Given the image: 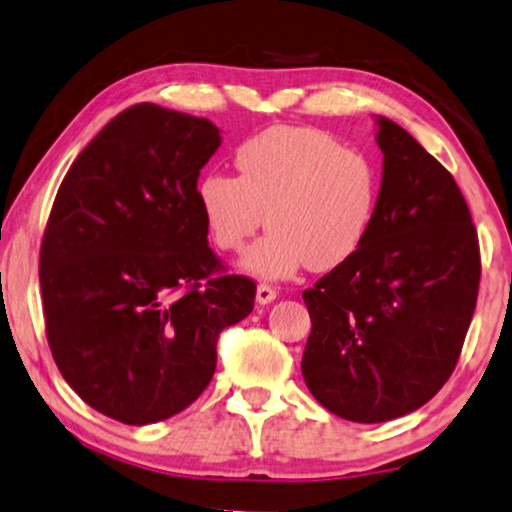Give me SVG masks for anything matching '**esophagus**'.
Masks as SVG:
<instances>
[{"label":"esophagus","instance_id":"esophagus-1","mask_svg":"<svg viewBox=\"0 0 512 512\" xmlns=\"http://www.w3.org/2000/svg\"><path fill=\"white\" fill-rule=\"evenodd\" d=\"M255 299H257V304H271L273 299H276V290H273L271 285H257V294H255Z\"/></svg>","mask_w":512,"mask_h":512}]
</instances>
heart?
<instances>
[{"instance_id":"obj_1","label":"heart","mask_w":512,"mask_h":512,"mask_svg":"<svg viewBox=\"0 0 512 512\" xmlns=\"http://www.w3.org/2000/svg\"><path fill=\"white\" fill-rule=\"evenodd\" d=\"M239 176L208 169L194 197L213 246L241 253L264 225L269 234L241 259L255 278L285 280L308 264L331 271L357 253L376 218L380 178L362 150L318 127L278 125L236 148Z\"/></svg>"}]
</instances>
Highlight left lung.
<instances>
[{
	"label": "left lung",
	"instance_id": "left-lung-1",
	"mask_svg": "<svg viewBox=\"0 0 512 512\" xmlns=\"http://www.w3.org/2000/svg\"><path fill=\"white\" fill-rule=\"evenodd\" d=\"M383 178L362 248L304 292L301 373L331 413L397 420L445 385L480 283L478 234L455 178L406 129L376 115Z\"/></svg>",
	"mask_w": 512,
	"mask_h": 512
}]
</instances>
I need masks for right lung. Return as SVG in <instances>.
<instances>
[{"instance_id": "1", "label": "right lung", "mask_w": 512, "mask_h": 512, "mask_svg": "<svg viewBox=\"0 0 512 512\" xmlns=\"http://www.w3.org/2000/svg\"><path fill=\"white\" fill-rule=\"evenodd\" d=\"M220 143L211 120L134 104L57 190L39 259L48 345L71 390L118 422L190 406L220 331L253 311L255 283L220 276L194 197Z\"/></svg>"}]
</instances>
